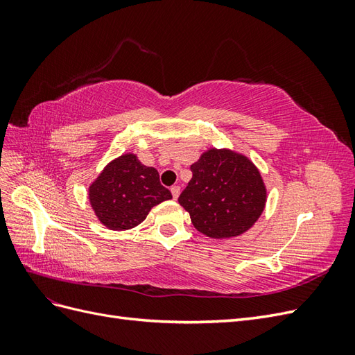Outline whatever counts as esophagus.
I'll return each instance as SVG.
<instances>
[{"label": "esophagus", "mask_w": 355, "mask_h": 355, "mask_svg": "<svg viewBox=\"0 0 355 355\" xmlns=\"http://www.w3.org/2000/svg\"><path fill=\"white\" fill-rule=\"evenodd\" d=\"M170 191H171V196H173V198L178 200V197H179V194H180V187L175 185V187L170 188Z\"/></svg>", "instance_id": "1"}]
</instances>
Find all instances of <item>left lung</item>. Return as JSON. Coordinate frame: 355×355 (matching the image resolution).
I'll return each instance as SVG.
<instances>
[{
  "label": "left lung",
  "mask_w": 355,
  "mask_h": 355,
  "mask_svg": "<svg viewBox=\"0 0 355 355\" xmlns=\"http://www.w3.org/2000/svg\"><path fill=\"white\" fill-rule=\"evenodd\" d=\"M192 178L178 201L194 227L210 239H230L259 219L266 201L252 161L228 149H209L191 166Z\"/></svg>",
  "instance_id": "8db88e82"
}]
</instances>
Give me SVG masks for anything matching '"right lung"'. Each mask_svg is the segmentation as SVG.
Listing matches in <instances>:
<instances>
[{"label":"right lung","instance_id":"1","mask_svg":"<svg viewBox=\"0 0 355 355\" xmlns=\"http://www.w3.org/2000/svg\"><path fill=\"white\" fill-rule=\"evenodd\" d=\"M96 216L112 231L135 228L171 192L159 184L154 167H146L133 154H124L105 167L89 189Z\"/></svg>","mask_w":355,"mask_h":355}]
</instances>
